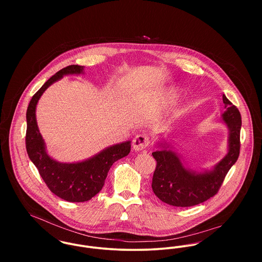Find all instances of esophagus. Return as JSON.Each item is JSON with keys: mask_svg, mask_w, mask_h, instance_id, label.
Segmentation results:
<instances>
[{"mask_svg": "<svg viewBox=\"0 0 262 262\" xmlns=\"http://www.w3.org/2000/svg\"><path fill=\"white\" fill-rule=\"evenodd\" d=\"M150 144V138L146 134H139L133 140V149L135 151L145 149Z\"/></svg>", "mask_w": 262, "mask_h": 262, "instance_id": "1", "label": "esophagus"}]
</instances>
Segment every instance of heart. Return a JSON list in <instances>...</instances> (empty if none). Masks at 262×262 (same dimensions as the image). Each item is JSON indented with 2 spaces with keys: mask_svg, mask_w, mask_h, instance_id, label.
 <instances>
[{
  "mask_svg": "<svg viewBox=\"0 0 262 262\" xmlns=\"http://www.w3.org/2000/svg\"><path fill=\"white\" fill-rule=\"evenodd\" d=\"M173 92L172 91H168V92H166V94H165V96H164V99H165V101L166 102H168L169 100H171L172 99V97H173Z\"/></svg>",
  "mask_w": 262,
  "mask_h": 262,
  "instance_id": "1",
  "label": "heart"
}]
</instances>
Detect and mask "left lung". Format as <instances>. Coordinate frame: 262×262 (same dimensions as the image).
Masks as SVG:
<instances>
[{"label":"left lung","instance_id":"left-lung-1","mask_svg":"<svg viewBox=\"0 0 262 262\" xmlns=\"http://www.w3.org/2000/svg\"><path fill=\"white\" fill-rule=\"evenodd\" d=\"M226 111L222 117L229 134V151L213 170L194 173L183 165L178 155L162 147L152 152L156 167L152 178V190L165 204L174 207H191L206 202L220 189L225 178L240 153L241 114L223 95Z\"/></svg>","mask_w":262,"mask_h":262}]
</instances>
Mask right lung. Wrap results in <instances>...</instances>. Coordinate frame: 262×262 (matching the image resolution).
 <instances>
[{"label":"right lung","mask_w":262,"mask_h":262,"mask_svg":"<svg viewBox=\"0 0 262 262\" xmlns=\"http://www.w3.org/2000/svg\"><path fill=\"white\" fill-rule=\"evenodd\" d=\"M83 67L69 66L52 75L32 97L27 113L26 149L29 158L47 187L58 198L71 202L90 201L104 187L105 180L114 162L127 156L131 149V141L113 145L96 156L77 163H60L50 158L36 123V105L44 91L63 75L80 74Z\"/></svg>","instance_id":"right-lung-1"}]
</instances>
